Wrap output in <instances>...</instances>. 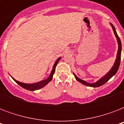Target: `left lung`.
Segmentation results:
<instances>
[{
  "instance_id": "8db88e82",
  "label": "left lung",
  "mask_w": 124,
  "mask_h": 124,
  "mask_svg": "<svg viewBox=\"0 0 124 124\" xmlns=\"http://www.w3.org/2000/svg\"><path fill=\"white\" fill-rule=\"evenodd\" d=\"M110 25L111 26L112 28H113V30L114 33L115 35V37L116 38V40H117V42L118 44V52L117 54H116V58L115 62L114 63L113 66L111 68V69L109 71L108 73L106 74L105 75L102 77L101 78L98 80V81H96V82L93 83V84H91V83H88L87 82L84 81L82 79H80L79 78L77 77V75L73 73L75 77L76 80L78 81L79 82L82 83V84L85 85H87V86H89V87H100L102 85H104V84H106L107 82L109 80L113 77L116 73V72L118 70V68H119L120 66V59H121V51H122V44L121 41H120V39L119 37L118 36L117 33H116V30L114 26L112 24H110Z\"/></svg>"
}]
</instances>
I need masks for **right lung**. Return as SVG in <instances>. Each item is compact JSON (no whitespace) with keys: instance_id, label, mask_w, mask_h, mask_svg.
I'll use <instances>...</instances> for the list:
<instances>
[{"instance_id":"1","label":"right lung","mask_w":124,"mask_h":124,"mask_svg":"<svg viewBox=\"0 0 124 124\" xmlns=\"http://www.w3.org/2000/svg\"><path fill=\"white\" fill-rule=\"evenodd\" d=\"M61 59V57L60 58H58L57 60L55 61L54 62V65H53V70L51 72L50 75H49V77L47 78L45 80H41V81L40 82H36V83H33V84H26V83H22V82H20L19 81H17L16 80L13 78L11 77L14 80L15 82L17 83L19 85L23 87V88L26 89L27 90H29V91H35V90H38V89H40L42 88L43 87H44L45 85H46L50 81H51V80L53 78V76L54 75V71H55V68H56V65L58 64V62H59V60Z\"/></svg>"}]
</instances>
